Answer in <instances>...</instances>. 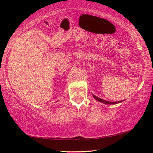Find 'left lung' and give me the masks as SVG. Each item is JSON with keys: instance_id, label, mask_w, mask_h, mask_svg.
Returning <instances> with one entry per match:
<instances>
[{"instance_id": "obj_1", "label": "left lung", "mask_w": 153, "mask_h": 153, "mask_svg": "<svg viewBox=\"0 0 153 153\" xmlns=\"http://www.w3.org/2000/svg\"><path fill=\"white\" fill-rule=\"evenodd\" d=\"M93 97H94L96 100H98V101L99 102H101L102 103H105L106 105H115V104H117V103H120L121 102H122L123 100H121V101H117V102H110V101H107V100H102L101 98H98L97 97H96L95 95L93 94Z\"/></svg>"}]
</instances>
